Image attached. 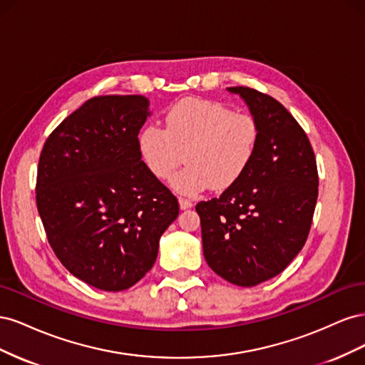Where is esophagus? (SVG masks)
<instances>
[{
    "mask_svg": "<svg viewBox=\"0 0 365 365\" xmlns=\"http://www.w3.org/2000/svg\"><path fill=\"white\" fill-rule=\"evenodd\" d=\"M178 202H180V207H181V210H185V208H190V207L193 205V202H192L190 200H187V197H180V200H178Z\"/></svg>",
    "mask_w": 365,
    "mask_h": 365,
    "instance_id": "esophagus-1",
    "label": "esophagus"
}]
</instances>
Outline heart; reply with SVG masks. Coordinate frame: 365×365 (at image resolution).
<instances>
[{
    "label": "heart",
    "mask_w": 365,
    "mask_h": 365,
    "mask_svg": "<svg viewBox=\"0 0 365 365\" xmlns=\"http://www.w3.org/2000/svg\"><path fill=\"white\" fill-rule=\"evenodd\" d=\"M257 141L259 125L252 115L233 113L216 101L190 97L170 106L164 129H143L138 149L160 180L178 168L184 152L187 165L172 176L170 184L182 193H196L233 184L250 164Z\"/></svg>",
    "instance_id": "1"
}]
</instances>
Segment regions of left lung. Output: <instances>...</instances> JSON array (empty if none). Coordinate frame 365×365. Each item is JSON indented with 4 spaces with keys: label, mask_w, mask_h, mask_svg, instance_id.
<instances>
[{
    "label": "left lung",
    "mask_w": 365,
    "mask_h": 365,
    "mask_svg": "<svg viewBox=\"0 0 365 365\" xmlns=\"http://www.w3.org/2000/svg\"><path fill=\"white\" fill-rule=\"evenodd\" d=\"M239 94L259 125L254 155L219 197L201 201L204 257L217 275L256 286L280 274L302 251L318 196L317 161L302 126L280 102L248 86Z\"/></svg>",
    "instance_id": "1"
}]
</instances>
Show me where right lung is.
Here are the masks:
<instances>
[{"instance_id":"obj_1","label":"right lung","mask_w":365,"mask_h":365,"mask_svg":"<svg viewBox=\"0 0 365 365\" xmlns=\"http://www.w3.org/2000/svg\"><path fill=\"white\" fill-rule=\"evenodd\" d=\"M143 96H98L51 132L41 152L36 205L50 245L74 277L118 292L150 271L180 205L141 161Z\"/></svg>"}]
</instances>
